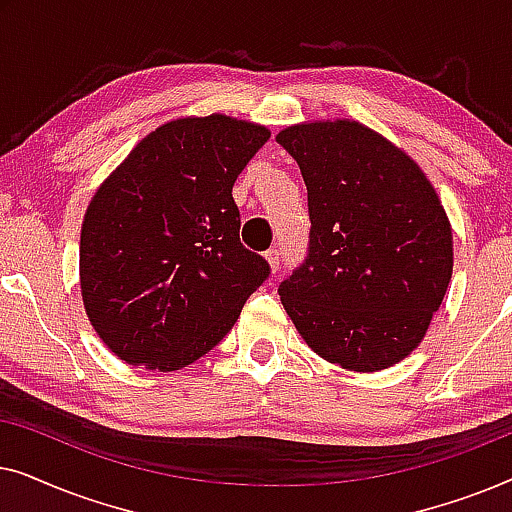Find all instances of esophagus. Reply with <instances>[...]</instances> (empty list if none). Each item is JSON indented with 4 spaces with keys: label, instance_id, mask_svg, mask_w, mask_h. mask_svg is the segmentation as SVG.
Masks as SVG:
<instances>
[{
    "label": "esophagus",
    "instance_id": "1",
    "mask_svg": "<svg viewBox=\"0 0 512 512\" xmlns=\"http://www.w3.org/2000/svg\"><path fill=\"white\" fill-rule=\"evenodd\" d=\"M265 261H268L272 272H277L279 270V263H282V254H279V249L265 251Z\"/></svg>",
    "mask_w": 512,
    "mask_h": 512
}]
</instances>
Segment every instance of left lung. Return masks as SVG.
Listing matches in <instances>:
<instances>
[{"mask_svg": "<svg viewBox=\"0 0 512 512\" xmlns=\"http://www.w3.org/2000/svg\"><path fill=\"white\" fill-rule=\"evenodd\" d=\"M310 205V254L279 298L321 359L356 373L403 361L452 279V226L422 167L349 118L284 128Z\"/></svg>", "mask_w": 512, "mask_h": 512, "instance_id": "left-lung-1", "label": "left lung"}]
</instances>
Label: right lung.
Here are the masks:
<instances>
[{
  "label": "right lung",
  "mask_w": 512,
  "mask_h": 512,
  "mask_svg": "<svg viewBox=\"0 0 512 512\" xmlns=\"http://www.w3.org/2000/svg\"><path fill=\"white\" fill-rule=\"evenodd\" d=\"M265 125L184 116L149 132L97 186L81 226L88 321L118 359L181 370L226 338L270 275L240 242L233 184Z\"/></svg>",
  "instance_id": "add662e5"
}]
</instances>
